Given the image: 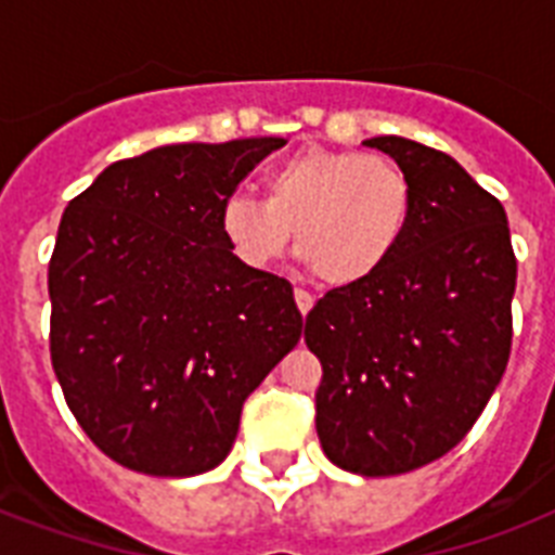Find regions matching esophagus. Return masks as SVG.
Listing matches in <instances>:
<instances>
[{
    "instance_id": "34e87169",
    "label": "esophagus",
    "mask_w": 555,
    "mask_h": 555,
    "mask_svg": "<svg viewBox=\"0 0 555 555\" xmlns=\"http://www.w3.org/2000/svg\"><path fill=\"white\" fill-rule=\"evenodd\" d=\"M294 299H296V308H299V313H302V317H308L313 308V296L308 294V291H302V287H296Z\"/></svg>"
}]
</instances>
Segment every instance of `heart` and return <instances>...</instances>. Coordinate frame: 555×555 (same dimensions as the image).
I'll list each match as a JSON object with an SVG mask.
<instances>
[{
    "instance_id": "heart-1",
    "label": "heart",
    "mask_w": 555,
    "mask_h": 555,
    "mask_svg": "<svg viewBox=\"0 0 555 555\" xmlns=\"http://www.w3.org/2000/svg\"><path fill=\"white\" fill-rule=\"evenodd\" d=\"M264 201L235 192L221 204L227 247L253 270L296 250L334 287L360 285L386 268L412 216V186L383 155L302 150L264 172Z\"/></svg>"
}]
</instances>
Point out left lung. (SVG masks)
Masks as SVG:
<instances>
[{
	"instance_id": "1",
	"label": "left lung",
	"mask_w": 555,
	"mask_h": 555,
	"mask_svg": "<svg viewBox=\"0 0 555 555\" xmlns=\"http://www.w3.org/2000/svg\"><path fill=\"white\" fill-rule=\"evenodd\" d=\"M365 146L409 178V227L379 273L313 305L305 343L325 455L379 478L438 461L481 417L513 348L518 264L501 201L447 152L397 134Z\"/></svg>"
}]
</instances>
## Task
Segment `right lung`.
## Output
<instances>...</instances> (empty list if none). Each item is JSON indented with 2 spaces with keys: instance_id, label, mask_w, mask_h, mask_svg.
Segmentation results:
<instances>
[{
  "instance_id": "add662e5",
  "label": "right lung",
  "mask_w": 555,
  "mask_h": 555,
  "mask_svg": "<svg viewBox=\"0 0 555 555\" xmlns=\"http://www.w3.org/2000/svg\"><path fill=\"white\" fill-rule=\"evenodd\" d=\"M282 146H158L65 207L48 261L51 365L80 429L126 469L221 464L244 400L299 343L291 282L242 264L221 233V204Z\"/></svg>"
}]
</instances>
